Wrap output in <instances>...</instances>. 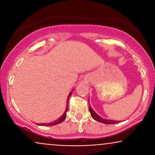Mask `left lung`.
<instances>
[{"label": "left lung", "mask_w": 155, "mask_h": 155, "mask_svg": "<svg viewBox=\"0 0 155 155\" xmlns=\"http://www.w3.org/2000/svg\"><path fill=\"white\" fill-rule=\"evenodd\" d=\"M89 110H90V114H91V116L92 118H93L94 120L96 121H98V122H101V123L110 124H115V123H117V122H120V121H116V120H106V119H104V118H102V117H101L99 115H97V114L95 113V111H94L93 109H92V108H91V106H90V104H89Z\"/></svg>", "instance_id": "obj_1"}]
</instances>
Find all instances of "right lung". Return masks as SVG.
I'll use <instances>...</instances> for the list:
<instances>
[{
    "mask_svg": "<svg viewBox=\"0 0 155 155\" xmlns=\"http://www.w3.org/2000/svg\"><path fill=\"white\" fill-rule=\"evenodd\" d=\"M71 94H72V92H71L70 94H69V95L68 96L67 103H68V99H69V97H70V96ZM68 111V104H67V107H66V108H65V112H64L63 114L62 115L60 118H58V120L54 121V122H50V123H41V124H38V125H44V126H53V125H56V124L61 123V122H63V121L65 120V118H66V113Z\"/></svg>",
    "mask_w": 155,
    "mask_h": 155,
    "instance_id": "1",
    "label": "right lung"
}]
</instances>
